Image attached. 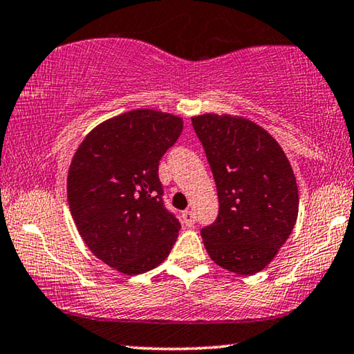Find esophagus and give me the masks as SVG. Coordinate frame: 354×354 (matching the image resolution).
Segmentation results:
<instances>
[{"label": "esophagus", "mask_w": 354, "mask_h": 354, "mask_svg": "<svg viewBox=\"0 0 354 354\" xmlns=\"http://www.w3.org/2000/svg\"><path fill=\"white\" fill-rule=\"evenodd\" d=\"M183 221H184V224L187 225V227H192V225L195 224V214H194V211H192V209L183 211Z\"/></svg>", "instance_id": "esophagus-1"}]
</instances>
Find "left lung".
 I'll list each match as a JSON object with an SVG mask.
<instances>
[{
  "instance_id": "8db88e82",
  "label": "left lung",
  "mask_w": 354,
  "mask_h": 354,
  "mask_svg": "<svg viewBox=\"0 0 354 354\" xmlns=\"http://www.w3.org/2000/svg\"><path fill=\"white\" fill-rule=\"evenodd\" d=\"M213 171L219 214L202 239L214 263L236 275L266 268L297 221L299 189L278 141L250 119L192 118Z\"/></svg>"
}]
</instances>
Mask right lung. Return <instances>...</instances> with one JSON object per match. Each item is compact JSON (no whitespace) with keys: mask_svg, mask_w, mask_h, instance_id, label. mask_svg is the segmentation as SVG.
Here are the masks:
<instances>
[{"mask_svg":"<svg viewBox=\"0 0 354 354\" xmlns=\"http://www.w3.org/2000/svg\"><path fill=\"white\" fill-rule=\"evenodd\" d=\"M183 119L135 109L108 119L79 145L68 170V203L84 243L100 261L140 275L167 259L181 224L163 207L159 162Z\"/></svg>","mask_w":354,"mask_h":354,"instance_id":"obj_1","label":"right lung"}]
</instances>
